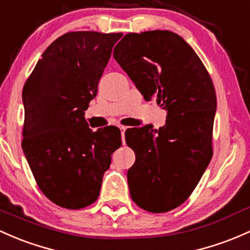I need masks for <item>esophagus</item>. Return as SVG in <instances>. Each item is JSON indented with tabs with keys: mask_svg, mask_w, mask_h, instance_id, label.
Segmentation results:
<instances>
[{
	"mask_svg": "<svg viewBox=\"0 0 250 250\" xmlns=\"http://www.w3.org/2000/svg\"><path fill=\"white\" fill-rule=\"evenodd\" d=\"M125 131H126V127H125V126H122V127H120V133H122V141H123V144H125Z\"/></svg>",
	"mask_w": 250,
	"mask_h": 250,
	"instance_id": "esophagus-1",
	"label": "esophagus"
}]
</instances>
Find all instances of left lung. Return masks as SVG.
<instances>
[{"label":"left lung","instance_id":"left-lung-1","mask_svg":"<svg viewBox=\"0 0 250 250\" xmlns=\"http://www.w3.org/2000/svg\"><path fill=\"white\" fill-rule=\"evenodd\" d=\"M144 100L167 111L166 125L125 132L136 162L127 170L132 200L162 213L187 200L212 157L217 108L213 83L194 50L170 31L128 33L113 51Z\"/></svg>","mask_w":250,"mask_h":250}]
</instances>
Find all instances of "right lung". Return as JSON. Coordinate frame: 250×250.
<instances>
[{
  "mask_svg": "<svg viewBox=\"0 0 250 250\" xmlns=\"http://www.w3.org/2000/svg\"><path fill=\"white\" fill-rule=\"evenodd\" d=\"M122 33L70 32L44 51L22 90V150L39 188L56 205L76 210L100 194L120 130L92 131L84 111Z\"/></svg>",
  "mask_w": 250,
  "mask_h": 250,
  "instance_id": "add662e5",
  "label": "right lung"
}]
</instances>
